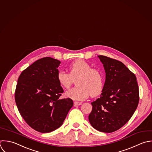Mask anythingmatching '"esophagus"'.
I'll list each match as a JSON object with an SVG mask.
<instances>
[{
    "instance_id": "1",
    "label": "esophagus",
    "mask_w": 152,
    "mask_h": 152,
    "mask_svg": "<svg viewBox=\"0 0 152 152\" xmlns=\"http://www.w3.org/2000/svg\"><path fill=\"white\" fill-rule=\"evenodd\" d=\"M82 104L81 102H74V107H76V106H79V105H80Z\"/></svg>"
}]
</instances>
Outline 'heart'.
<instances>
[{
	"instance_id": "1",
	"label": "heart",
	"mask_w": 152,
	"mask_h": 152,
	"mask_svg": "<svg viewBox=\"0 0 152 152\" xmlns=\"http://www.w3.org/2000/svg\"><path fill=\"white\" fill-rule=\"evenodd\" d=\"M69 73L59 70L57 80L63 88L69 89L77 77V86L66 92V97L75 101H83L90 95L95 97L100 95L104 88L102 73L97 69L92 68L91 65L83 60H77L68 67Z\"/></svg>"
}]
</instances>
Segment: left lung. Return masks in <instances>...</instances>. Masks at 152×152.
<instances>
[{"label": "left lung", "mask_w": 152, "mask_h": 152, "mask_svg": "<svg viewBox=\"0 0 152 152\" xmlns=\"http://www.w3.org/2000/svg\"><path fill=\"white\" fill-rule=\"evenodd\" d=\"M104 64L105 82L100 98L91 103V126L104 133H113L124 126L135 112L139 90L135 75L122 62L98 56Z\"/></svg>", "instance_id": "8db88e82"}]
</instances>
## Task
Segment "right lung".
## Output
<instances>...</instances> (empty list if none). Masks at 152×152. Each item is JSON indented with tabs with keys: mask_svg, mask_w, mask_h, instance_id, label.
<instances>
[{
	"mask_svg": "<svg viewBox=\"0 0 152 152\" xmlns=\"http://www.w3.org/2000/svg\"><path fill=\"white\" fill-rule=\"evenodd\" d=\"M60 61L40 58L20 73L15 99L18 111L29 126L42 133L60 127L73 105L70 98L60 99L64 91L57 80Z\"/></svg>",
	"mask_w": 152,
	"mask_h": 152,
	"instance_id": "add662e5",
	"label": "right lung"
}]
</instances>
